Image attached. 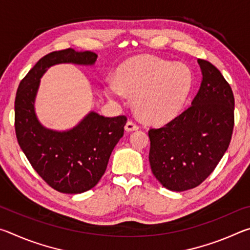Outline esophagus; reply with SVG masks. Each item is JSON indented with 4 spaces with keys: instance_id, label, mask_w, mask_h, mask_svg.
<instances>
[{
    "instance_id": "1",
    "label": "esophagus",
    "mask_w": 250,
    "mask_h": 250,
    "mask_svg": "<svg viewBox=\"0 0 250 250\" xmlns=\"http://www.w3.org/2000/svg\"><path fill=\"white\" fill-rule=\"evenodd\" d=\"M125 131H135V130L139 129V125H138L137 124H135L134 121L129 120V121L125 124Z\"/></svg>"
}]
</instances>
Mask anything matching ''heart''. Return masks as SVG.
I'll return each instance as SVG.
<instances>
[{"label":"heart","instance_id":"obj_1","mask_svg":"<svg viewBox=\"0 0 250 250\" xmlns=\"http://www.w3.org/2000/svg\"><path fill=\"white\" fill-rule=\"evenodd\" d=\"M192 73L182 62L154 56H138L120 66L116 82L104 84L107 98L124 103L133 97L135 111L143 120L163 124L174 118L192 87Z\"/></svg>","mask_w":250,"mask_h":250}]
</instances>
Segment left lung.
Here are the masks:
<instances>
[{"label": "left lung", "instance_id": "left-lung-1", "mask_svg": "<svg viewBox=\"0 0 250 250\" xmlns=\"http://www.w3.org/2000/svg\"><path fill=\"white\" fill-rule=\"evenodd\" d=\"M202 83L192 104L162 128L149 130L151 170L167 189L183 192L204 182L228 149L235 99L216 67L198 59Z\"/></svg>", "mask_w": 250, "mask_h": 250}]
</instances>
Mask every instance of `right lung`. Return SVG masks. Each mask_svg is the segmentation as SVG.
Instances as JSON below:
<instances>
[{
	"label": "right lung",
	"mask_w": 250,
	"mask_h": 250,
	"mask_svg": "<svg viewBox=\"0 0 250 250\" xmlns=\"http://www.w3.org/2000/svg\"><path fill=\"white\" fill-rule=\"evenodd\" d=\"M97 54L67 48L42 57L21 80L15 97V133L34 170L56 191L83 193L105 172L113 147L124 135L125 116L107 118L91 111L68 131L46 129L40 124L34 103L41 77L50 66L62 62L94 65Z\"/></svg>",
	"instance_id": "obj_1"
}]
</instances>
